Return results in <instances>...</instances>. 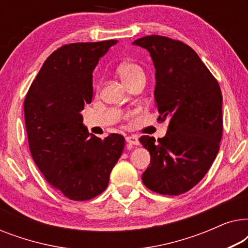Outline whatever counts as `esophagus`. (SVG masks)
<instances>
[{"mask_svg": "<svg viewBox=\"0 0 248 248\" xmlns=\"http://www.w3.org/2000/svg\"><path fill=\"white\" fill-rule=\"evenodd\" d=\"M125 140H126L127 143L133 144V145H139V143H140V142H139V138L135 137V135H130V137H126Z\"/></svg>", "mask_w": 248, "mask_h": 248, "instance_id": "obj_1", "label": "esophagus"}]
</instances>
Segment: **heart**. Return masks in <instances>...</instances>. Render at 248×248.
Masks as SVG:
<instances>
[{
	"label": "heart",
	"mask_w": 248,
	"mask_h": 248,
	"mask_svg": "<svg viewBox=\"0 0 248 248\" xmlns=\"http://www.w3.org/2000/svg\"><path fill=\"white\" fill-rule=\"evenodd\" d=\"M118 73L125 83L130 86L134 81L144 79V71L141 65L135 62H124L118 66Z\"/></svg>",
	"instance_id": "1"
}]
</instances>
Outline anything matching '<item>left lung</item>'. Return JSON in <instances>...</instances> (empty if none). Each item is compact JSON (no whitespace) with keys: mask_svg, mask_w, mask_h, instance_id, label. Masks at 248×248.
<instances>
[{"mask_svg":"<svg viewBox=\"0 0 248 248\" xmlns=\"http://www.w3.org/2000/svg\"><path fill=\"white\" fill-rule=\"evenodd\" d=\"M134 45L150 53L155 67V104L167 133L140 142L150 152L142 182L164 195H179L198 184L211 167L222 138V94L198 54L181 40L151 35Z\"/></svg>","mask_w":248,"mask_h":248,"instance_id":"1","label":"left lung"}]
</instances>
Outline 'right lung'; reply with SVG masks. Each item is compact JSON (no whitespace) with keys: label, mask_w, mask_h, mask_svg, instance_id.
I'll list each match as a JSON object with an SVG mask.
<instances>
[{"label":"right lung","mask_w":248,"mask_h":248,"mask_svg":"<svg viewBox=\"0 0 248 248\" xmlns=\"http://www.w3.org/2000/svg\"><path fill=\"white\" fill-rule=\"evenodd\" d=\"M117 40L63 45L47 57L23 109L31 157L54 188L73 201L106 189L123 152V135L89 134L80 111L93 99V71Z\"/></svg>","instance_id":"add662e5"}]
</instances>
